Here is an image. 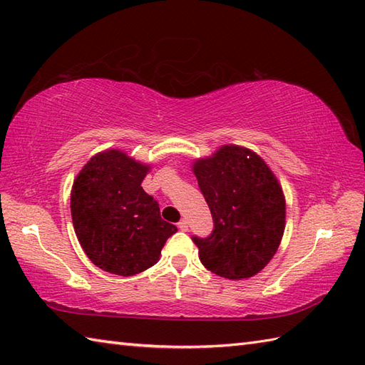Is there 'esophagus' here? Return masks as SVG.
<instances>
[{
  "mask_svg": "<svg viewBox=\"0 0 365 365\" xmlns=\"http://www.w3.org/2000/svg\"><path fill=\"white\" fill-rule=\"evenodd\" d=\"M177 227L180 229L182 232H187V230H188V222H187V220H180V221H178Z\"/></svg>",
  "mask_w": 365,
  "mask_h": 365,
  "instance_id": "1",
  "label": "esophagus"
}]
</instances>
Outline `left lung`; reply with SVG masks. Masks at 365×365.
<instances>
[{"instance_id":"obj_1","label":"left lung","mask_w":365,"mask_h":365,"mask_svg":"<svg viewBox=\"0 0 365 365\" xmlns=\"http://www.w3.org/2000/svg\"><path fill=\"white\" fill-rule=\"evenodd\" d=\"M192 170L213 218L210 235L192 237L202 265L235 281L257 274L285 229V199L273 170L257 153L234 144L196 160Z\"/></svg>"}]
</instances>
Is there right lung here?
I'll list each match as a JSON object with an SVG mask.
<instances>
[{
  "mask_svg": "<svg viewBox=\"0 0 365 365\" xmlns=\"http://www.w3.org/2000/svg\"><path fill=\"white\" fill-rule=\"evenodd\" d=\"M149 169L111 149L94 155L73 182L75 234L91 262L108 273H143L160 260L166 240L177 232L141 187Z\"/></svg>",
  "mask_w": 365,
  "mask_h": 365,
  "instance_id": "right-lung-1",
  "label": "right lung"
}]
</instances>
